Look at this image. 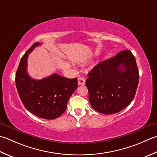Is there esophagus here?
<instances>
[{"label": "esophagus", "instance_id": "34e87169", "mask_svg": "<svg viewBox=\"0 0 157 157\" xmlns=\"http://www.w3.org/2000/svg\"><path fill=\"white\" fill-rule=\"evenodd\" d=\"M85 79L83 78H78V84L79 85H84L85 84Z\"/></svg>", "mask_w": 157, "mask_h": 157}]
</instances>
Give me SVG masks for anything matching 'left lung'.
<instances>
[{
	"mask_svg": "<svg viewBox=\"0 0 157 157\" xmlns=\"http://www.w3.org/2000/svg\"><path fill=\"white\" fill-rule=\"evenodd\" d=\"M88 75L86 85L89 101L98 112H119L134 99L140 77L136 58L130 50L120 52L97 64Z\"/></svg>",
	"mask_w": 157,
	"mask_h": 157,
	"instance_id": "1",
	"label": "left lung"
}]
</instances>
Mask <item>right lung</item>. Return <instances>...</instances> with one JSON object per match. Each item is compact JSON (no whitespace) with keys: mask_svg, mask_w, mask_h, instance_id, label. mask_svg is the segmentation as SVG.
Segmentation results:
<instances>
[{"mask_svg":"<svg viewBox=\"0 0 157 157\" xmlns=\"http://www.w3.org/2000/svg\"><path fill=\"white\" fill-rule=\"evenodd\" d=\"M40 44L35 43L21 58L15 84L27 110L39 118L53 120L65 112L69 99L78 88V79H69L56 73L41 80L30 78L27 72L28 56Z\"/></svg>","mask_w":157,"mask_h":157,"instance_id":"1","label":"right lung"}]
</instances>
